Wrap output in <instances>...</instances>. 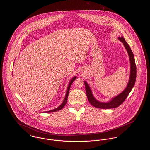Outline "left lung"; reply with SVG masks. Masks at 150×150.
Listing matches in <instances>:
<instances>
[{"instance_id":"8db88e82","label":"left lung","mask_w":150,"mask_h":150,"mask_svg":"<svg viewBox=\"0 0 150 150\" xmlns=\"http://www.w3.org/2000/svg\"><path fill=\"white\" fill-rule=\"evenodd\" d=\"M118 39L119 40V41H121L123 43L125 49L127 50L128 54L129 55L130 61V76L129 81L127 87L121 93L113 97L108 102H100L96 99L94 96L93 95L89 85L86 82L84 81L86 93L88 101L92 105L97 108L111 109L120 106L124 101V100L126 99V98L132 89L136 81V67L134 54L129 45L125 41V39L123 37H118Z\"/></svg>"}]
</instances>
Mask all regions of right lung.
Returning a JSON list of instances; mask_svg holds the SVG:
<instances>
[{
  "instance_id": "1",
  "label": "right lung",
  "mask_w": 150,
  "mask_h": 150,
  "mask_svg": "<svg viewBox=\"0 0 150 150\" xmlns=\"http://www.w3.org/2000/svg\"><path fill=\"white\" fill-rule=\"evenodd\" d=\"M76 79V77H73L71 80L69 82V83L68 86V88H67V92H66V95H65V98L62 102V103L57 108H55L54 109H52V110H49V111H46V112H46V113H50V112H54L56 111H58V110H59L61 109H62L64 106L65 105L67 102V100H68V97L69 92V90H70V86L72 84V83L73 82V81Z\"/></svg>"
}]
</instances>
